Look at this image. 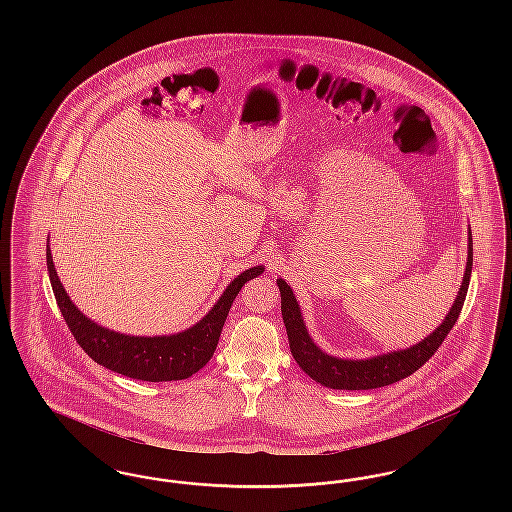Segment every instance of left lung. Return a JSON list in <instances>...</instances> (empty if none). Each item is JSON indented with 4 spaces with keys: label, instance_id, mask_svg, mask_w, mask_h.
I'll return each instance as SVG.
<instances>
[{
    "label": "left lung",
    "instance_id": "8db88e82",
    "mask_svg": "<svg viewBox=\"0 0 512 512\" xmlns=\"http://www.w3.org/2000/svg\"><path fill=\"white\" fill-rule=\"evenodd\" d=\"M470 274H472V234L468 232V261L464 270L463 286L449 315L441 322V326L436 328L428 338H424L409 349L393 351L388 355L372 357L366 361L336 359L322 353L311 340V336L307 334L292 288L280 278L278 288L282 293V317L286 324L293 359L315 382L332 390H374V388L395 384L411 376L424 365L438 351L439 345L447 338V334L453 330L463 309L464 297L470 284Z\"/></svg>",
    "mask_w": 512,
    "mask_h": 512
}]
</instances>
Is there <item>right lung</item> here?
I'll return each instance as SVG.
<instances>
[{"instance_id": "right-lung-1", "label": "right lung", "mask_w": 512, "mask_h": 512, "mask_svg": "<svg viewBox=\"0 0 512 512\" xmlns=\"http://www.w3.org/2000/svg\"><path fill=\"white\" fill-rule=\"evenodd\" d=\"M46 259L51 288L74 340L98 365L144 382L184 380L207 365L217 349L224 320L236 295L244 288L245 282L263 272V267L242 272L222 293L209 315L201 318L192 328L174 336L134 338L101 328L90 318L84 317L63 290L53 267L49 247L46 249Z\"/></svg>"}]
</instances>
